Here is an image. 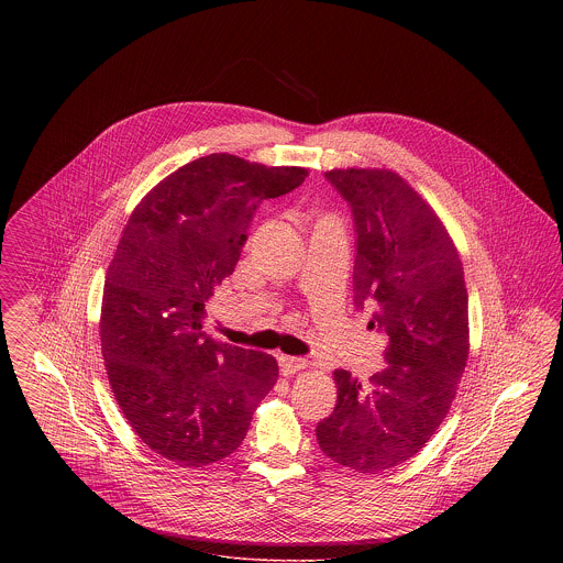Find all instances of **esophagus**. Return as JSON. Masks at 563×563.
I'll return each mask as SVG.
<instances>
[{
  "mask_svg": "<svg viewBox=\"0 0 563 563\" xmlns=\"http://www.w3.org/2000/svg\"><path fill=\"white\" fill-rule=\"evenodd\" d=\"M278 365H280V372L283 375H294L297 372H303L310 363L306 358H297V356H285L280 354L278 356Z\"/></svg>",
  "mask_w": 563,
  "mask_h": 563,
  "instance_id": "esophagus-1",
  "label": "esophagus"
}]
</instances>
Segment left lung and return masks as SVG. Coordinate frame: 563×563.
<instances>
[{"label": "left lung", "instance_id": "8db88e82", "mask_svg": "<svg viewBox=\"0 0 563 563\" xmlns=\"http://www.w3.org/2000/svg\"><path fill=\"white\" fill-rule=\"evenodd\" d=\"M356 228L354 306L388 335L386 367L365 384L335 369L338 402L317 427L324 455L358 473L418 454L448 416L468 361V294L454 241L390 168H333Z\"/></svg>", "mask_w": 563, "mask_h": 563}]
</instances>
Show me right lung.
Listing matches in <instances>:
<instances>
[{
  "label": "right lung",
  "mask_w": 563,
  "mask_h": 563,
  "mask_svg": "<svg viewBox=\"0 0 563 563\" xmlns=\"http://www.w3.org/2000/svg\"><path fill=\"white\" fill-rule=\"evenodd\" d=\"M306 177L301 166L202 156L150 189L122 230L99 322L106 372L136 437L175 464L234 454L278 379L274 356L202 331L205 301L236 268L255 209Z\"/></svg>",
  "instance_id": "obj_1"
}]
</instances>
